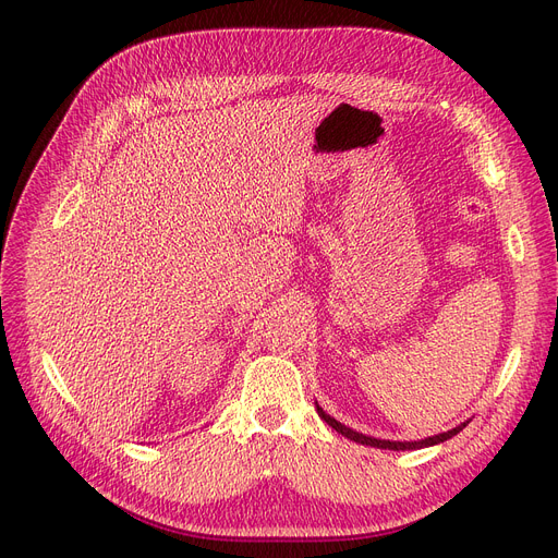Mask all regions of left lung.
I'll use <instances>...</instances> for the list:
<instances>
[{"mask_svg":"<svg viewBox=\"0 0 558 558\" xmlns=\"http://www.w3.org/2000/svg\"><path fill=\"white\" fill-rule=\"evenodd\" d=\"M316 412H318V416L324 418L332 429H337L341 436L350 438V441L362 444V446H371V448H379V450H421V448H429V446L448 441V438H452L454 434H459V432L468 425V421H465V423H461V425H457V427H452V429H448V432H441V434H434V436L421 438V441H387V438H373V436H366V434H362V432H355V429L345 427L343 423H339V421H335L330 414H326L324 409L318 407V402H316Z\"/></svg>","mask_w":558,"mask_h":558,"instance_id":"8db88e82","label":"left lung"}]
</instances>
